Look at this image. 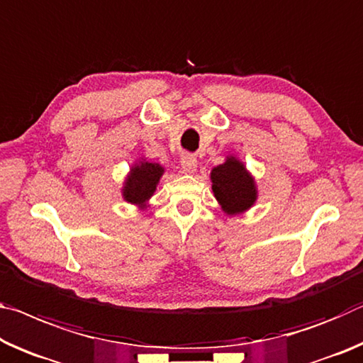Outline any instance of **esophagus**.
<instances>
[{
	"mask_svg": "<svg viewBox=\"0 0 363 363\" xmlns=\"http://www.w3.org/2000/svg\"><path fill=\"white\" fill-rule=\"evenodd\" d=\"M181 166H182V172H186V174H192L197 169V160L192 155H182L181 158Z\"/></svg>",
	"mask_w": 363,
	"mask_h": 363,
	"instance_id": "34e87169",
	"label": "esophagus"
}]
</instances>
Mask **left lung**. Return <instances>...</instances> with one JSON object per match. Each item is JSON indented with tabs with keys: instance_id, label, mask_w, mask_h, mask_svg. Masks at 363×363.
I'll list each match as a JSON object with an SVG mask.
<instances>
[{
	"instance_id": "8db88e82",
	"label": "left lung",
	"mask_w": 363,
	"mask_h": 363,
	"mask_svg": "<svg viewBox=\"0 0 363 363\" xmlns=\"http://www.w3.org/2000/svg\"><path fill=\"white\" fill-rule=\"evenodd\" d=\"M210 177L213 194L228 215H239L255 203V179L235 157H228L223 164L213 168Z\"/></svg>"
}]
</instances>
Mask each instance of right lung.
<instances>
[{
	"label": "right lung",
	"instance_id": "add662e5",
	"mask_svg": "<svg viewBox=\"0 0 363 363\" xmlns=\"http://www.w3.org/2000/svg\"><path fill=\"white\" fill-rule=\"evenodd\" d=\"M163 172L164 168L158 163H150V161L143 158L139 163H135L124 181L123 197L125 202L145 208L147 202L157 191L160 177L163 176Z\"/></svg>",
	"mask_w": 363,
	"mask_h": 363
}]
</instances>
